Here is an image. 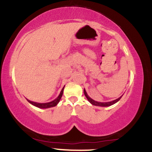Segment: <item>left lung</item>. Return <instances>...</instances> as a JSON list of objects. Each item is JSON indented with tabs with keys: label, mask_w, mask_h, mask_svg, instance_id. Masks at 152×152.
Returning a JSON list of instances; mask_svg holds the SVG:
<instances>
[{
	"label": "left lung",
	"mask_w": 152,
	"mask_h": 152,
	"mask_svg": "<svg viewBox=\"0 0 152 152\" xmlns=\"http://www.w3.org/2000/svg\"><path fill=\"white\" fill-rule=\"evenodd\" d=\"M84 95H85L86 97H87V100H88V101L91 103V104H92V105H97V106H102V107L110 106V105L114 104V103H117V102L119 101V100H120L121 97H122V96L119 97V98L116 99V100H113V101L106 102V103H100V102H97V101H95V100H92V99L91 98V97H89L88 95H87V92H86L85 89H84Z\"/></svg>",
	"instance_id": "obj_1"
}]
</instances>
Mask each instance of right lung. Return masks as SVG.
<instances>
[{
    "instance_id": "1",
    "label": "right lung",
    "mask_w": 152,
    "mask_h": 152,
    "mask_svg": "<svg viewBox=\"0 0 152 152\" xmlns=\"http://www.w3.org/2000/svg\"><path fill=\"white\" fill-rule=\"evenodd\" d=\"M63 89H64V87L63 89H62L61 92H60V95H59V96L57 97V98L55 99L54 100H52V101L49 102V103H36V102H33V101H30V100H28V101L30 103H31L32 105H35V106L38 107V108H51V107H54V106H56V105H57V103L60 102V99H61L62 96H63Z\"/></svg>"
}]
</instances>
